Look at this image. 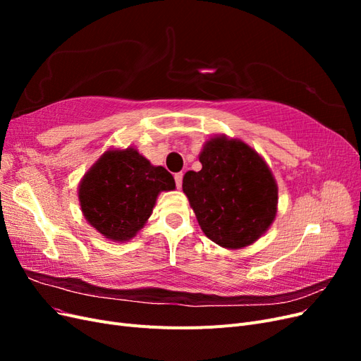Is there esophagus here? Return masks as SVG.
Listing matches in <instances>:
<instances>
[{"mask_svg":"<svg viewBox=\"0 0 361 361\" xmlns=\"http://www.w3.org/2000/svg\"><path fill=\"white\" fill-rule=\"evenodd\" d=\"M182 179H183V174H182V173H176V174H174V180H176V187H178V188L182 187Z\"/></svg>","mask_w":361,"mask_h":361,"instance_id":"1","label":"esophagus"}]
</instances>
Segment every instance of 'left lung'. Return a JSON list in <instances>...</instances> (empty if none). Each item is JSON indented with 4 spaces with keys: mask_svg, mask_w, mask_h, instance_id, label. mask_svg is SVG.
I'll list each match as a JSON object with an SVG mask.
<instances>
[{
    "mask_svg": "<svg viewBox=\"0 0 361 361\" xmlns=\"http://www.w3.org/2000/svg\"><path fill=\"white\" fill-rule=\"evenodd\" d=\"M200 171H187L182 190L203 233L223 248L255 244L277 215L279 187L257 152L239 138L206 141Z\"/></svg>",
    "mask_w": 361,
    "mask_h": 361,
    "instance_id": "8db88e82",
    "label": "left lung"
}]
</instances>
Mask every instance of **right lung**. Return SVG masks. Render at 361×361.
Wrapping results in <instances>:
<instances>
[{"instance_id":"add662e5","label":"right lung","mask_w":361,"mask_h":361,"mask_svg":"<svg viewBox=\"0 0 361 361\" xmlns=\"http://www.w3.org/2000/svg\"><path fill=\"white\" fill-rule=\"evenodd\" d=\"M171 174L129 146L108 149L78 185L82 215L113 243L133 239L147 223L159 192L173 191Z\"/></svg>"}]
</instances>
